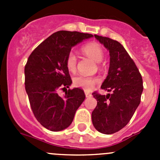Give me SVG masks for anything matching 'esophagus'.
Segmentation results:
<instances>
[{
  "instance_id": "obj_1",
  "label": "esophagus",
  "mask_w": 160,
  "mask_h": 160,
  "mask_svg": "<svg viewBox=\"0 0 160 160\" xmlns=\"http://www.w3.org/2000/svg\"><path fill=\"white\" fill-rule=\"evenodd\" d=\"M85 95H86V98H90V97L92 96L91 93H89V92H87V91H85Z\"/></svg>"
}]
</instances>
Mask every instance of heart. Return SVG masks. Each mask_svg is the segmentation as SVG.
<instances>
[{
	"instance_id": "b5f03b06",
	"label": "heart",
	"mask_w": 160,
	"mask_h": 160,
	"mask_svg": "<svg viewBox=\"0 0 160 160\" xmlns=\"http://www.w3.org/2000/svg\"><path fill=\"white\" fill-rule=\"evenodd\" d=\"M82 51L84 54L89 56L95 62H101L104 58V49L101 45L97 42H90L82 47ZM77 59L76 55L72 52L68 53L66 59V67L70 72H74L77 68ZM100 83V79L98 77H89L84 75H77L72 79V84L76 88L90 91L94 88L95 85Z\"/></svg>"
}]
</instances>
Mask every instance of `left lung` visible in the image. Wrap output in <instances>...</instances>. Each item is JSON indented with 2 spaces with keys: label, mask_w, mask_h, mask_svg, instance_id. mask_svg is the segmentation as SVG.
<instances>
[{
  "label": "left lung",
  "mask_w": 160,
  "mask_h": 160,
  "mask_svg": "<svg viewBox=\"0 0 160 160\" xmlns=\"http://www.w3.org/2000/svg\"><path fill=\"white\" fill-rule=\"evenodd\" d=\"M94 36L110 52L108 75L101 88L112 93L102 95L94 91L92 93L98 101L92 112V122L98 132L110 135L123 128L139 105L143 90L142 78L121 43L108 37Z\"/></svg>",
  "instance_id": "obj_1"
}]
</instances>
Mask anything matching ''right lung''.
Listing matches in <instances>:
<instances>
[{
	"instance_id": "right-lung-1",
	"label": "right lung",
	"mask_w": 160,
	"mask_h": 160,
	"mask_svg": "<svg viewBox=\"0 0 160 160\" xmlns=\"http://www.w3.org/2000/svg\"><path fill=\"white\" fill-rule=\"evenodd\" d=\"M93 35L59 31L48 37L31 53L25 67V90L31 108L38 122L52 132L70 125L78 108L84 101V92L74 88L58 94L72 83L66 59L73 46Z\"/></svg>"
}]
</instances>
